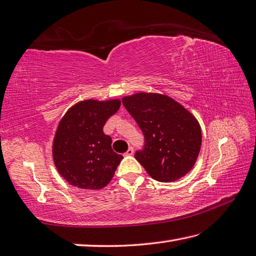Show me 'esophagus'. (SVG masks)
<instances>
[{"label": "esophagus", "mask_w": 256, "mask_h": 256, "mask_svg": "<svg viewBox=\"0 0 256 256\" xmlns=\"http://www.w3.org/2000/svg\"><path fill=\"white\" fill-rule=\"evenodd\" d=\"M133 154H134V148H130L126 151V153H125L126 156H131V155H133Z\"/></svg>", "instance_id": "esophagus-1"}]
</instances>
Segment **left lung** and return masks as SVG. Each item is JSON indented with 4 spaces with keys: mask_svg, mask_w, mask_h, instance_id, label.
<instances>
[{
    "mask_svg": "<svg viewBox=\"0 0 256 256\" xmlns=\"http://www.w3.org/2000/svg\"><path fill=\"white\" fill-rule=\"evenodd\" d=\"M122 102L144 135V146L134 156L150 176L173 182L191 171L202 143L196 118L162 94L138 93Z\"/></svg>",
    "mask_w": 256,
    "mask_h": 256,
    "instance_id": "left-lung-1",
    "label": "left lung"
}]
</instances>
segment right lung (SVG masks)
<instances>
[{"label":"right lung","mask_w":256,"mask_h":256,"mask_svg":"<svg viewBox=\"0 0 256 256\" xmlns=\"http://www.w3.org/2000/svg\"><path fill=\"white\" fill-rule=\"evenodd\" d=\"M118 100H88L75 104L58 124L53 160L66 181L85 190H98L111 181L123 158L112 150V138L103 132L108 118L120 108Z\"/></svg>","instance_id":"obj_1"}]
</instances>
